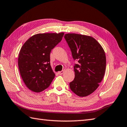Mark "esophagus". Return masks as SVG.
Masks as SVG:
<instances>
[{
  "label": "esophagus",
  "mask_w": 127,
  "mask_h": 127,
  "mask_svg": "<svg viewBox=\"0 0 127 127\" xmlns=\"http://www.w3.org/2000/svg\"><path fill=\"white\" fill-rule=\"evenodd\" d=\"M64 73V70H62V71H58V74H59V75H62L63 73Z\"/></svg>",
  "instance_id": "obj_1"
}]
</instances>
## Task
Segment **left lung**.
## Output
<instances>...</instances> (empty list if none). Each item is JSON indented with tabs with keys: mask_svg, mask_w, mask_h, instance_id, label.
Here are the masks:
<instances>
[{
	"mask_svg": "<svg viewBox=\"0 0 127 127\" xmlns=\"http://www.w3.org/2000/svg\"><path fill=\"white\" fill-rule=\"evenodd\" d=\"M74 60L75 78L69 84L71 90L79 97L94 93L105 75L106 58L102 47L93 37L77 33L64 36Z\"/></svg>",
	"mask_w": 127,
	"mask_h": 127,
	"instance_id": "obj_1",
	"label": "left lung"
}]
</instances>
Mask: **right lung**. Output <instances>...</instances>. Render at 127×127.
I'll use <instances>...</instances> for the list:
<instances>
[{"label":"right lung","mask_w":127,"mask_h":127,"mask_svg":"<svg viewBox=\"0 0 127 127\" xmlns=\"http://www.w3.org/2000/svg\"><path fill=\"white\" fill-rule=\"evenodd\" d=\"M61 33H38L25 42L20 51L18 66L27 88L40 93L48 88L55 76L50 64V53L64 36Z\"/></svg>","instance_id":"obj_1"}]
</instances>
